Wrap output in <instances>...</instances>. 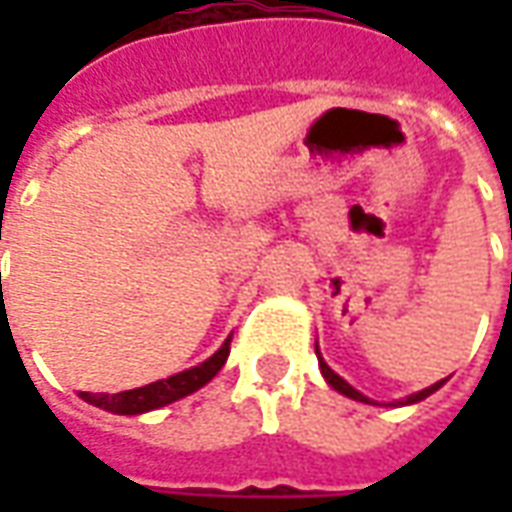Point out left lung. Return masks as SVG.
I'll list each match as a JSON object with an SVG mask.
<instances>
[{"mask_svg":"<svg viewBox=\"0 0 512 512\" xmlns=\"http://www.w3.org/2000/svg\"><path fill=\"white\" fill-rule=\"evenodd\" d=\"M315 354H318V359H321V351H318V348H315ZM321 373H323V378H326V381H329V384H332L334 389H337V392H343L345 397H354V400H359V403H370V400H367V397L362 395V392H356L354 386H351V384H348V381H343V378L337 376V373H334L332 367L326 365L323 359H321ZM441 384H444V381L428 386V389H422V392H417V395L406 397V403H417V400H425V397L433 395V392H436V389H439Z\"/></svg>","mask_w":512,"mask_h":512,"instance_id":"1","label":"left lung"}]
</instances>
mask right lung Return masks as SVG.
Here are the masks:
<instances>
[{
	"mask_svg": "<svg viewBox=\"0 0 512 512\" xmlns=\"http://www.w3.org/2000/svg\"><path fill=\"white\" fill-rule=\"evenodd\" d=\"M227 356H230V337L224 340L222 348L211 359H205L202 365L191 367V370H183L178 376H169L164 381H156V384L139 386V389H128V392H117V395L82 392V400H87V403H93L98 408H106L112 414H145V411L167 406V403H175L180 397L197 392L200 386L208 384L222 370Z\"/></svg>",
	"mask_w": 512,
	"mask_h": 512,
	"instance_id": "right-lung-1",
	"label": "right lung"
}]
</instances>
